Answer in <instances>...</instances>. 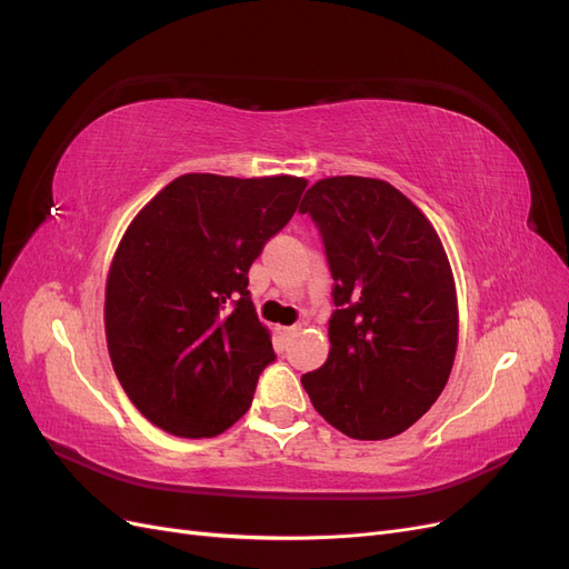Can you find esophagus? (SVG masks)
<instances>
[{"instance_id":"34e87169","label":"esophagus","mask_w":569,"mask_h":569,"mask_svg":"<svg viewBox=\"0 0 569 569\" xmlns=\"http://www.w3.org/2000/svg\"><path fill=\"white\" fill-rule=\"evenodd\" d=\"M291 332H297V327H295V325H291V327H284V325H274V335H278L280 339L289 337Z\"/></svg>"}]
</instances>
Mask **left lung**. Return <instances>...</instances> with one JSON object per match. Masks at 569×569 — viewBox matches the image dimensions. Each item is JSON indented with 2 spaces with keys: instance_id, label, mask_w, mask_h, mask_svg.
Returning <instances> with one entry per match:
<instances>
[{
  "instance_id": "8db88e82",
  "label": "left lung",
  "mask_w": 569,
  "mask_h": 569,
  "mask_svg": "<svg viewBox=\"0 0 569 569\" xmlns=\"http://www.w3.org/2000/svg\"><path fill=\"white\" fill-rule=\"evenodd\" d=\"M332 272L325 366L301 377L320 416L351 439L406 432L439 399L458 347L449 258L422 211L385 180L337 176L308 189Z\"/></svg>"
}]
</instances>
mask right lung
Segmentation results:
<instances>
[{
    "instance_id": "add662e5",
    "label": "right lung",
    "mask_w": 569,
    "mask_h": 569,
    "mask_svg": "<svg viewBox=\"0 0 569 569\" xmlns=\"http://www.w3.org/2000/svg\"><path fill=\"white\" fill-rule=\"evenodd\" d=\"M306 184L187 173L120 239L104 303L111 363L134 408L168 435L216 437L249 410L274 351L247 274Z\"/></svg>"
}]
</instances>
